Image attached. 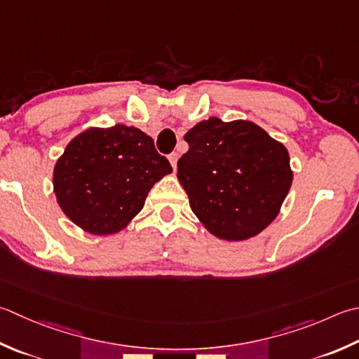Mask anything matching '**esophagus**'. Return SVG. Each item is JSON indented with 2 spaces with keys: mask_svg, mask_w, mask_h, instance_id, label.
Instances as JSON below:
<instances>
[{
  "mask_svg": "<svg viewBox=\"0 0 359 359\" xmlns=\"http://www.w3.org/2000/svg\"><path fill=\"white\" fill-rule=\"evenodd\" d=\"M170 163H171V166H172V170L175 171L177 170V160H179V154L177 152H172V154H170Z\"/></svg>",
  "mask_w": 359,
  "mask_h": 359,
  "instance_id": "1",
  "label": "esophagus"
}]
</instances>
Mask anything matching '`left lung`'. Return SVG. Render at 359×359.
Masks as SVG:
<instances>
[{
    "label": "left lung",
    "instance_id": "obj_1",
    "mask_svg": "<svg viewBox=\"0 0 359 359\" xmlns=\"http://www.w3.org/2000/svg\"><path fill=\"white\" fill-rule=\"evenodd\" d=\"M177 179L189 207L221 240L243 241L276 219L292 184L290 154L259 126L208 118L185 133Z\"/></svg>",
    "mask_w": 359,
    "mask_h": 359
}]
</instances>
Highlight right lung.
Instances as JSON below:
<instances>
[{
    "label": "right lung",
    "instance_id": "obj_1",
    "mask_svg": "<svg viewBox=\"0 0 359 359\" xmlns=\"http://www.w3.org/2000/svg\"><path fill=\"white\" fill-rule=\"evenodd\" d=\"M172 172L154 140L137 128H91L68 143L55 161L57 203L91 235L123 230L144 205L154 184Z\"/></svg>",
    "mask_w": 359,
    "mask_h": 359
}]
</instances>
